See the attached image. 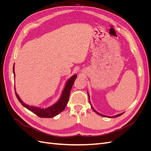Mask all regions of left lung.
I'll return each mask as SVG.
<instances>
[{
    "mask_svg": "<svg viewBox=\"0 0 151 151\" xmlns=\"http://www.w3.org/2000/svg\"><path fill=\"white\" fill-rule=\"evenodd\" d=\"M88 97H89V103L91 104V102H90V100H89V94L88 93ZM91 108H92V109H93V110L96 113H97L98 115H100V116H103V117H108V118H116V117H118V116H120V115H122V114L123 113H120V114H118V115H115V116H106V115H102V114H101V113H98V111H96L95 110V109H94V108L92 106V105H91Z\"/></svg>",
    "mask_w": 151,
    "mask_h": 151,
    "instance_id": "1",
    "label": "left lung"
}]
</instances>
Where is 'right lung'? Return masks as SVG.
Listing matches in <instances>:
<instances>
[{
    "label": "right lung",
    "mask_w": 151,
    "mask_h": 151,
    "mask_svg": "<svg viewBox=\"0 0 151 151\" xmlns=\"http://www.w3.org/2000/svg\"><path fill=\"white\" fill-rule=\"evenodd\" d=\"M13 73L15 77V72H14V64L13 66ZM77 77V75L72 76L70 78L68 79V80L66 82L65 86L63 89L61 96L58 100V101L56 102L55 104H53L52 106H50L46 108H41L38 107H35L32 106H29V105L25 104L23 101H22L21 98H19V96L16 93V88L15 93L16 96L19 100V101L21 103L22 106L28 109L33 113L36 114V115L38 116L41 118H53L54 116H57L59 113H61L64 110V109L66 107V105L68 103V99H69V96L70 90L72 89V87L74 83V81Z\"/></svg>",
    "instance_id": "right-lung-1"
}]
</instances>
